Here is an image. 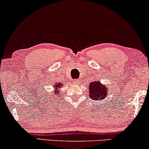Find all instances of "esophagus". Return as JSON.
<instances>
[{"label":"esophagus","instance_id":"obj_1","mask_svg":"<svg viewBox=\"0 0 149 149\" xmlns=\"http://www.w3.org/2000/svg\"><path fill=\"white\" fill-rule=\"evenodd\" d=\"M79 79H75V80H74V84H79Z\"/></svg>","mask_w":149,"mask_h":149}]
</instances>
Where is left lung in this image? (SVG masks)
Masks as SVG:
<instances>
[{"label":"left lung","mask_w":149,"mask_h":149,"mask_svg":"<svg viewBox=\"0 0 149 149\" xmlns=\"http://www.w3.org/2000/svg\"><path fill=\"white\" fill-rule=\"evenodd\" d=\"M89 97L95 101L103 100L104 97H107V93L109 91V87L106 85L102 84L100 81H92L89 85Z\"/></svg>","instance_id":"obj_1"}]
</instances>
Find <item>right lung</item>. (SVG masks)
Returning <instances> with one entry per match:
<instances>
[{
    "label": "right lung",
    "mask_w": 149,
    "mask_h": 149,
    "mask_svg": "<svg viewBox=\"0 0 149 149\" xmlns=\"http://www.w3.org/2000/svg\"><path fill=\"white\" fill-rule=\"evenodd\" d=\"M54 94H53V96L54 97H56V96H58V94H59V93H60V88H62V87L64 86V84H63L62 83H61V82H60V83H58V82H56V83H55L54 84ZM60 92H61V91H60ZM60 95V94H59Z\"/></svg>",
    "instance_id": "add662e5"
}]
</instances>
